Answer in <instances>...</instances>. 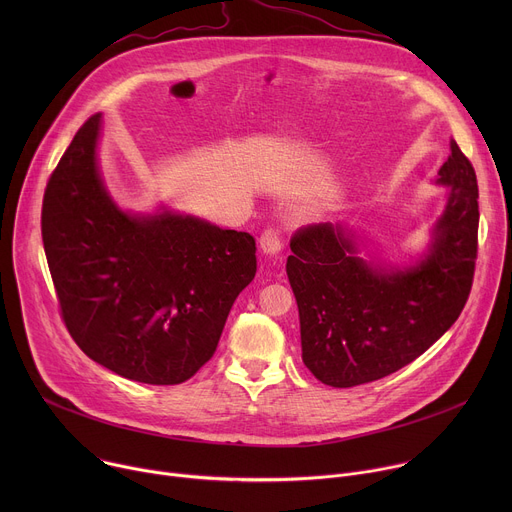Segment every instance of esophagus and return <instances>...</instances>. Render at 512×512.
Wrapping results in <instances>:
<instances>
[{
  "label": "esophagus",
  "instance_id": "esophagus-1",
  "mask_svg": "<svg viewBox=\"0 0 512 512\" xmlns=\"http://www.w3.org/2000/svg\"><path fill=\"white\" fill-rule=\"evenodd\" d=\"M259 247H261V251H263L265 255H277V253L281 251V247H283L281 235H279L277 231H273V229H267V231L259 237Z\"/></svg>",
  "mask_w": 512,
  "mask_h": 512
}]
</instances>
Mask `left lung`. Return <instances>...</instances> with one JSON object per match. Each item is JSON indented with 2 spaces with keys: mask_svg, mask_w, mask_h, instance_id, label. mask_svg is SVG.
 <instances>
[{
  "mask_svg": "<svg viewBox=\"0 0 512 512\" xmlns=\"http://www.w3.org/2000/svg\"><path fill=\"white\" fill-rule=\"evenodd\" d=\"M437 184L450 196L413 265L358 257L344 223L310 225L291 237L285 271L300 310L302 360L324 385L356 387L403 369L464 310L480 212L476 172L454 139Z\"/></svg>",
  "mask_w": 512,
  "mask_h": 512,
  "instance_id": "8db88e82",
  "label": "left lung"
}]
</instances>
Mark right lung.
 I'll return each instance as SVG.
<instances>
[{
    "mask_svg": "<svg viewBox=\"0 0 512 512\" xmlns=\"http://www.w3.org/2000/svg\"><path fill=\"white\" fill-rule=\"evenodd\" d=\"M101 115L77 131L42 202V241L62 320L115 375L188 381L214 354L227 316L257 271L249 233L162 208L121 210L97 164Z\"/></svg>",
    "mask_w": 512,
    "mask_h": 512,
    "instance_id": "add662e5",
    "label": "right lung"
}]
</instances>
